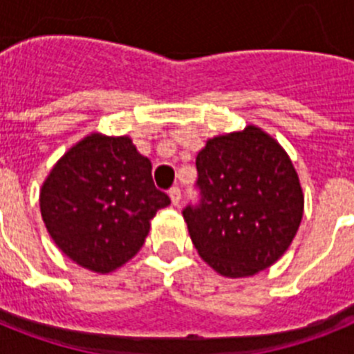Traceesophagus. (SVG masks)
Here are the masks:
<instances>
[{
	"label": "esophagus",
	"mask_w": 354,
	"mask_h": 354,
	"mask_svg": "<svg viewBox=\"0 0 354 354\" xmlns=\"http://www.w3.org/2000/svg\"><path fill=\"white\" fill-rule=\"evenodd\" d=\"M168 195H170V198H171V204H174V205H179L180 204V198H183V195H180V187L179 186L170 187V192H168Z\"/></svg>",
	"instance_id": "obj_1"
}]
</instances>
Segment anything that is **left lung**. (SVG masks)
I'll use <instances>...</instances> for the list:
<instances>
[{
  "instance_id": "1",
  "label": "left lung",
  "mask_w": 354,
  "mask_h": 354,
  "mask_svg": "<svg viewBox=\"0 0 354 354\" xmlns=\"http://www.w3.org/2000/svg\"><path fill=\"white\" fill-rule=\"evenodd\" d=\"M198 204L184 207L198 255L223 277H252L282 257L303 218L298 174L255 126L209 140L196 156Z\"/></svg>"
}]
</instances>
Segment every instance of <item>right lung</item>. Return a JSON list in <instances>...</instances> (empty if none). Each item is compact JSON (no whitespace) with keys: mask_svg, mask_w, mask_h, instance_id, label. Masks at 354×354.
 Returning a JSON list of instances; mask_svg holds the SVG:
<instances>
[{"mask_svg":"<svg viewBox=\"0 0 354 354\" xmlns=\"http://www.w3.org/2000/svg\"><path fill=\"white\" fill-rule=\"evenodd\" d=\"M170 204L131 138L90 134L56 162L40 192L49 236L68 259L109 273L145 243L150 220Z\"/></svg>","mask_w":354,"mask_h":354,"instance_id":"obj_1","label":"right lung"}]
</instances>
